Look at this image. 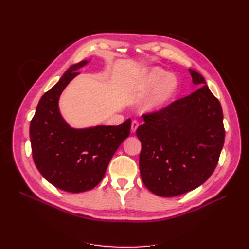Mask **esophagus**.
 Listing matches in <instances>:
<instances>
[{
	"mask_svg": "<svg viewBox=\"0 0 249 249\" xmlns=\"http://www.w3.org/2000/svg\"><path fill=\"white\" fill-rule=\"evenodd\" d=\"M138 126H139V123L137 122V120H133V122H132V125H131V131H132V133L136 132Z\"/></svg>",
	"mask_w": 249,
	"mask_h": 249,
	"instance_id": "34e87169",
	"label": "esophagus"
}]
</instances>
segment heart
<instances>
[{"label":"heart","instance_id":"1","mask_svg":"<svg viewBox=\"0 0 249 249\" xmlns=\"http://www.w3.org/2000/svg\"><path fill=\"white\" fill-rule=\"evenodd\" d=\"M144 85L147 88L156 86L144 103L145 111H156L164 107L176 95L178 79L163 69L155 67L145 76Z\"/></svg>","mask_w":249,"mask_h":249}]
</instances>
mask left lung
<instances>
[{"instance_id": "left-lung-1", "label": "left lung", "mask_w": 249, "mask_h": 249, "mask_svg": "<svg viewBox=\"0 0 249 249\" xmlns=\"http://www.w3.org/2000/svg\"><path fill=\"white\" fill-rule=\"evenodd\" d=\"M200 88L159 111L143 114L140 175L149 191L172 197L197 188L219 160L225 131L220 102L200 73L189 70Z\"/></svg>"}]
</instances>
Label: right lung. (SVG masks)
<instances>
[{"label": "right lung", "mask_w": 249, "mask_h": 249, "mask_svg": "<svg viewBox=\"0 0 249 249\" xmlns=\"http://www.w3.org/2000/svg\"><path fill=\"white\" fill-rule=\"evenodd\" d=\"M86 60L71 66L44 93L30 124L33 160L48 182L59 189L79 193L103 179L111 158L129 137L131 119L122 124L73 129L59 112L58 101L67 84L80 73Z\"/></svg>", "instance_id": "add662e5"}]
</instances>
